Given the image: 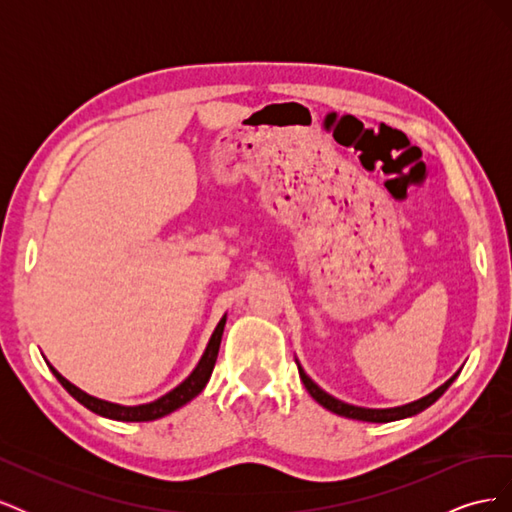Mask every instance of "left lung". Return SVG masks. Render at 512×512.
<instances>
[{
	"label": "left lung",
	"mask_w": 512,
	"mask_h": 512,
	"mask_svg": "<svg viewBox=\"0 0 512 512\" xmlns=\"http://www.w3.org/2000/svg\"><path fill=\"white\" fill-rule=\"evenodd\" d=\"M299 376H301V380H303V384H305V389L309 391V395H312L322 408H327V410H331V412H335V414H339V416L354 418V421L391 423V421H399V418L414 416V414H418V412H423L425 408H429V406L433 404V401H438V399L444 395V391L448 389V386H451V384L455 382V378L459 376V371H457V374H455L451 380H446V382L440 386V389L429 393L427 397L418 399V401H412V404H408V406L389 408V410H369V408H356V406L344 404V401H339V399H335V397L324 393V391L320 389V386H316L312 380H309V378L305 376V371H303L301 367H299Z\"/></svg>",
	"instance_id": "obj_1"
}]
</instances>
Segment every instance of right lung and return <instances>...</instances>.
Listing matches in <instances>:
<instances>
[{
    "mask_svg": "<svg viewBox=\"0 0 512 512\" xmlns=\"http://www.w3.org/2000/svg\"><path fill=\"white\" fill-rule=\"evenodd\" d=\"M224 324H226V316L220 320L218 327H215L211 339H209V346L203 354V359H200V363L196 365V369L192 371V374L185 378L177 389H173L170 393H166L164 397L151 401V404H145V406H117V404H108V401H102V399H96L91 397L87 393H83L81 389H76L74 384H70L64 376L59 374V371L55 367H51L53 376L61 382V386L79 401V404H83L87 410L96 412L100 416H106V418H115V421H128V423H143V421H156V418H162L170 412H175L177 408L185 406L188 401H192L200 391L205 389V384L209 382L211 378V371L215 367V359H218V350H220V342H222V333H224Z\"/></svg>",
    "mask_w": 512,
    "mask_h": 512,
    "instance_id": "1",
    "label": "right lung"
}]
</instances>
